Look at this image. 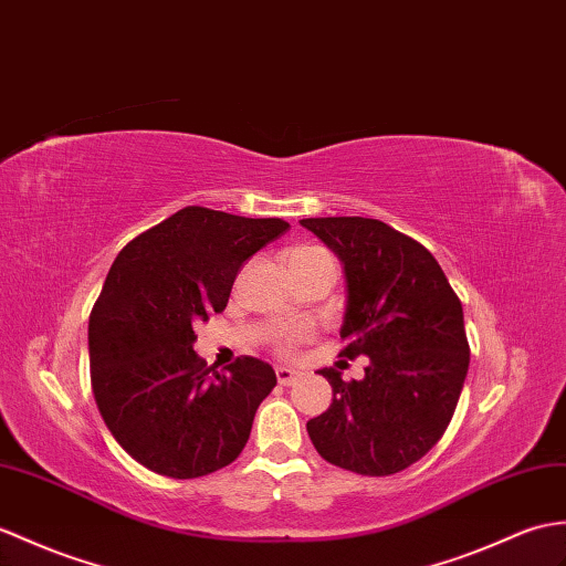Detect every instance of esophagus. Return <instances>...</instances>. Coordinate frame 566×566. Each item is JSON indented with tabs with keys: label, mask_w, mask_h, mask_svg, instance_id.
Listing matches in <instances>:
<instances>
[{
	"label": "esophagus",
	"mask_w": 566,
	"mask_h": 566,
	"mask_svg": "<svg viewBox=\"0 0 566 566\" xmlns=\"http://www.w3.org/2000/svg\"><path fill=\"white\" fill-rule=\"evenodd\" d=\"M298 378H301L298 371L289 369V366H277V380H280L282 386H292L294 380H298Z\"/></svg>",
	"instance_id": "1"
}]
</instances>
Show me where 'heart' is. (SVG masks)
I'll return each mask as SVG.
<instances>
[{
    "label": "heart",
    "mask_w": 566,
    "mask_h": 566,
    "mask_svg": "<svg viewBox=\"0 0 566 566\" xmlns=\"http://www.w3.org/2000/svg\"><path fill=\"white\" fill-rule=\"evenodd\" d=\"M321 255H327L323 248H315V245H296V248H289L284 260L286 265H294V262H304V260H311V258H321ZM313 335V327L311 325H289L284 327V331H280L277 335H274V347H277L280 354H292L296 349L298 343H304V339H308Z\"/></svg>",
    "instance_id": "b5f03b06"
}]
</instances>
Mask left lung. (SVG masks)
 <instances>
[{
	"mask_svg": "<svg viewBox=\"0 0 566 566\" xmlns=\"http://www.w3.org/2000/svg\"><path fill=\"white\" fill-rule=\"evenodd\" d=\"M343 262L347 308L339 357H369L361 380L318 374L333 402L308 419L327 463L384 478L417 463L455 412L470 347L463 306L427 248L364 217L301 219Z\"/></svg>",
	"mask_w": 566,
	"mask_h": 566,
	"instance_id": "obj_1",
	"label": "left lung"
}]
</instances>
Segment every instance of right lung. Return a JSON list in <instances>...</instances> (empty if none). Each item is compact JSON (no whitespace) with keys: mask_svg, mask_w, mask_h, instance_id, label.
I'll list each match as a JSON object with an SVG mask.
<instances>
[{"mask_svg":"<svg viewBox=\"0 0 566 566\" xmlns=\"http://www.w3.org/2000/svg\"><path fill=\"white\" fill-rule=\"evenodd\" d=\"M286 229L186 207L117 253L88 318L91 388L105 427L144 468L192 480L243 451L277 376L255 357L214 371L192 349L195 325L227 308L243 262Z\"/></svg>","mask_w":566,"mask_h":566,"instance_id":"add662e5","label":"right lung"}]
</instances>
